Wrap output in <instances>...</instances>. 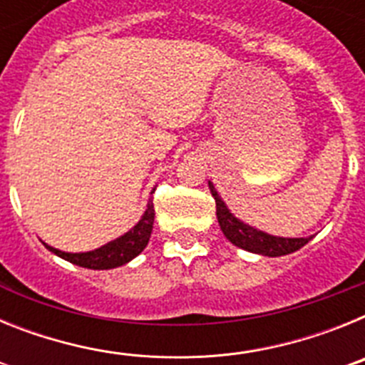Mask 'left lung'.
<instances>
[{"label": "left lung", "mask_w": 365, "mask_h": 365, "mask_svg": "<svg viewBox=\"0 0 365 365\" xmlns=\"http://www.w3.org/2000/svg\"><path fill=\"white\" fill-rule=\"evenodd\" d=\"M208 186H210V192L215 199V214H217L219 227H221L222 234L227 235V240L235 247L248 250V252L261 254V256L278 257L296 252L312 240V237H276V235L248 227L230 214L227 205L221 201L219 193L215 192L214 185L208 182Z\"/></svg>", "instance_id": "1"}]
</instances>
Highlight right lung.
Here are the masks:
<instances>
[{
	"label": "right lung",
	"mask_w": 365,
	"mask_h": 365,
	"mask_svg": "<svg viewBox=\"0 0 365 365\" xmlns=\"http://www.w3.org/2000/svg\"><path fill=\"white\" fill-rule=\"evenodd\" d=\"M155 192V190H153ZM153 219H155V210L153 202H148V208L144 212L143 219L131 228L128 234H124L118 240L111 241V243L104 245V247L91 250V252H82V254H71V252H62L58 248L45 247L49 248L51 252H54L56 256H60L62 259L71 261L74 265L83 267V269H93V270H106V269H115V267L125 265L128 261H131L133 257H137L138 254L143 252L146 248L148 241H150L151 230H153Z\"/></svg>",
	"instance_id": "right-lung-1"
}]
</instances>
